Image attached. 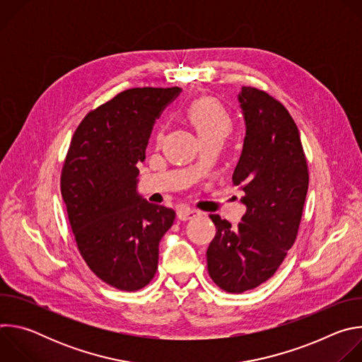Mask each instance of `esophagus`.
Wrapping results in <instances>:
<instances>
[{"label":"esophagus","mask_w":362,"mask_h":362,"mask_svg":"<svg viewBox=\"0 0 362 362\" xmlns=\"http://www.w3.org/2000/svg\"><path fill=\"white\" fill-rule=\"evenodd\" d=\"M197 215H200L197 211H193V209H189V208H180L177 211V218L180 221H190V219L196 218Z\"/></svg>","instance_id":"obj_1"}]
</instances>
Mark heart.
I'll return each instance as SVG.
<instances>
[{"label": "heart", "mask_w": 362, "mask_h": 362, "mask_svg": "<svg viewBox=\"0 0 362 362\" xmlns=\"http://www.w3.org/2000/svg\"><path fill=\"white\" fill-rule=\"evenodd\" d=\"M187 117L200 139L225 137L232 126L228 112L219 103L209 97L194 100L187 109Z\"/></svg>", "instance_id": "b5f03b06"}]
</instances>
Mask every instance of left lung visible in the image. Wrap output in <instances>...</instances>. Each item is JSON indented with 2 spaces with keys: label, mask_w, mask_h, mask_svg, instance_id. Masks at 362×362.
<instances>
[{
  "label": "left lung",
  "mask_w": 362,
  "mask_h": 362,
  "mask_svg": "<svg viewBox=\"0 0 362 362\" xmlns=\"http://www.w3.org/2000/svg\"><path fill=\"white\" fill-rule=\"evenodd\" d=\"M238 101L245 139L232 182L245 192L246 212L238 228L219 215L208 271L226 292L240 293L268 281L292 247L308 192V166L299 130L278 100L242 87Z\"/></svg>",
  "instance_id": "obj_1"
}]
</instances>
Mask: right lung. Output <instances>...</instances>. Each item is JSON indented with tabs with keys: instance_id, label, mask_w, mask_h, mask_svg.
Wrapping results in <instances>:
<instances>
[{
	"instance_id": "1",
	"label": "right lung",
	"mask_w": 362,
	"mask_h": 362,
	"mask_svg": "<svg viewBox=\"0 0 362 362\" xmlns=\"http://www.w3.org/2000/svg\"><path fill=\"white\" fill-rule=\"evenodd\" d=\"M180 87L130 88L90 112L71 139L62 194L78 250L106 284L137 291L156 274L175 211L139 192L137 165L156 119Z\"/></svg>"
}]
</instances>
